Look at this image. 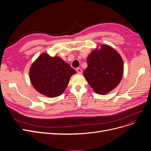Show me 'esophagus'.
Wrapping results in <instances>:
<instances>
[{"label": "esophagus", "mask_w": 151, "mask_h": 151, "mask_svg": "<svg viewBox=\"0 0 151 151\" xmlns=\"http://www.w3.org/2000/svg\"><path fill=\"white\" fill-rule=\"evenodd\" d=\"M76 71H77L78 73H79V74H81L82 72H83V70H82V69L81 68H78L76 69Z\"/></svg>", "instance_id": "obj_1"}]
</instances>
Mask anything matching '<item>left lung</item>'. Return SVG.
Segmentation results:
<instances>
[{"instance_id": "1", "label": "left lung", "mask_w": 151, "mask_h": 151, "mask_svg": "<svg viewBox=\"0 0 151 151\" xmlns=\"http://www.w3.org/2000/svg\"><path fill=\"white\" fill-rule=\"evenodd\" d=\"M84 76L93 91L106 94L120 83L124 72L123 61L115 50L106 45L93 50L87 59Z\"/></svg>"}]
</instances>
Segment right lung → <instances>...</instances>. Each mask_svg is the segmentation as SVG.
I'll use <instances>...</instances> for the list:
<instances>
[{
    "mask_svg": "<svg viewBox=\"0 0 151 151\" xmlns=\"http://www.w3.org/2000/svg\"><path fill=\"white\" fill-rule=\"evenodd\" d=\"M75 70L59 57L42 54L32 65L29 76L32 84L40 93L49 97L59 96L67 88Z\"/></svg>",
    "mask_w": 151,
    "mask_h": 151,
    "instance_id": "1",
    "label": "right lung"
}]
</instances>
